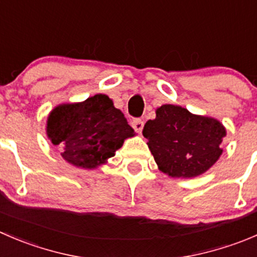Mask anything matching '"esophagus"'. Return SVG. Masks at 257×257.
Masks as SVG:
<instances>
[{"label": "esophagus", "mask_w": 257, "mask_h": 257, "mask_svg": "<svg viewBox=\"0 0 257 257\" xmlns=\"http://www.w3.org/2000/svg\"><path fill=\"white\" fill-rule=\"evenodd\" d=\"M132 126H133V129L137 133H141L142 129H143L144 126V121L142 120V119H134V120L132 121Z\"/></svg>", "instance_id": "34e87169"}]
</instances>
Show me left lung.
I'll use <instances>...</instances> for the list:
<instances>
[{
    "label": "left lung",
    "instance_id": "obj_1",
    "mask_svg": "<svg viewBox=\"0 0 257 257\" xmlns=\"http://www.w3.org/2000/svg\"><path fill=\"white\" fill-rule=\"evenodd\" d=\"M159 171L173 178H193L207 172L222 154L226 128L211 116L164 104L143 128Z\"/></svg>",
    "mask_w": 257,
    "mask_h": 257
}]
</instances>
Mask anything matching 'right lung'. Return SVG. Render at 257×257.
Masks as SVG:
<instances>
[{
    "instance_id": "obj_1",
    "label": "right lung",
    "mask_w": 257,
    "mask_h": 257,
    "mask_svg": "<svg viewBox=\"0 0 257 257\" xmlns=\"http://www.w3.org/2000/svg\"><path fill=\"white\" fill-rule=\"evenodd\" d=\"M47 138L61 148L68 163L95 169L136 136L125 116L105 94H96L80 103L59 104L46 121Z\"/></svg>"
}]
</instances>
